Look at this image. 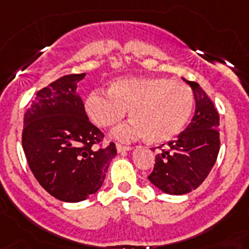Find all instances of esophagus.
<instances>
[{
    "mask_svg": "<svg viewBox=\"0 0 249 249\" xmlns=\"http://www.w3.org/2000/svg\"><path fill=\"white\" fill-rule=\"evenodd\" d=\"M129 150H132V147L131 146H124V145H117V153L118 154H123L126 153V151H129Z\"/></svg>",
    "mask_w": 249,
    "mask_h": 249,
    "instance_id": "34e87169",
    "label": "esophagus"
}]
</instances>
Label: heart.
<instances>
[{"label": "heart", "instance_id": "heart-1", "mask_svg": "<svg viewBox=\"0 0 249 249\" xmlns=\"http://www.w3.org/2000/svg\"><path fill=\"white\" fill-rule=\"evenodd\" d=\"M108 94L91 92L85 109L92 123L106 129L120 124L129 110L133 120L114 135L120 141L147 136L151 142H168L183 131L194 109L190 86L168 77H121L110 84Z\"/></svg>", "mask_w": 249, "mask_h": 249}]
</instances>
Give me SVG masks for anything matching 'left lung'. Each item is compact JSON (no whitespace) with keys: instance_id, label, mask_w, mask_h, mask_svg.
Wrapping results in <instances>:
<instances>
[{"instance_id":"left-lung-1","label":"left lung","mask_w":249,"mask_h":249,"mask_svg":"<svg viewBox=\"0 0 249 249\" xmlns=\"http://www.w3.org/2000/svg\"><path fill=\"white\" fill-rule=\"evenodd\" d=\"M183 80L194 91L195 116L177 140L168 142L166 147L160 146L153 173L147 177L168 195H184L196 190L213 169L220 149L219 113L198 84Z\"/></svg>"}]
</instances>
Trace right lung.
<instances>
[{
    "instance_id": "right-lung-1",
    "label": "right lung",
    "mask_w": 249,
    "mask_h": 249,
    "mask_svg": "<svg viewBox=\"0 0 249 249\" xmlns=\"http://www.w3.org/2000/svg\"><path fill=\"white\" fill-rule=\"evenodd\" d=\"M85 73L59 77L36 92L24 116L22 149L39 184L57 200L80 202L102 187L116 145L96 150L104 135L76 92Z\"/></svg>"
}]
</instances>
